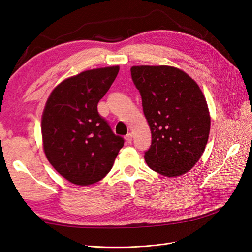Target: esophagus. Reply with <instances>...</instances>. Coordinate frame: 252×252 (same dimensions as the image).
<instances>
[{"label":"esophagus","instance_id":"obj_1","mask_svg":"<svg viewBox=\"0 0 252 252\" xmlns=\"http://www.w3.org/2000/svg\"><path fill=\"white\" fill-rule=\"evenodd\" d=\"M125 140H126L127 144H131V142H132V133H128L125 136Z\"/></svg>","mask_w":252,"mask_h":252}]
</instances>
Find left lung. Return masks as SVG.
Returning <instances> with one entry per match:
<instances>
[{"label":"left lung","instance_id":"obj_1","mask_svg":"<svg viewBox=\"0 0 252 252\" xmlns=\"http://www.w3.org/2000/svg\"><path fill=\"white\" fill-rule=\"evenodd\" d=\"M130 71L151 130L145 161L165 177L188 172L200 159L209 138L210 116L202 90L175 67L132 66Z\"/></svg>","mask_w":252,"mask_h":252}]
</instances>
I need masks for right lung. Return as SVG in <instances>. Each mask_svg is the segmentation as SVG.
<instances>
[{
	"mask_svg": "<svg viewBox=\"0 0 252 252\" xmlns=\"http://www.w3.org/2000/svg\"><path fill=\"white\" fill-rule=\"evenodd\" d=\"M119 66L83 71L52 90L42 116L44 152L72 184L101 181L112 168L124 139L97 112V103L119 73Z\"/></svg>",
	"mask_w": 252,
	"mask_h": 252,
	"instance_id": "right-lung-1",
	"label": "right lung"
}]
</instances>
